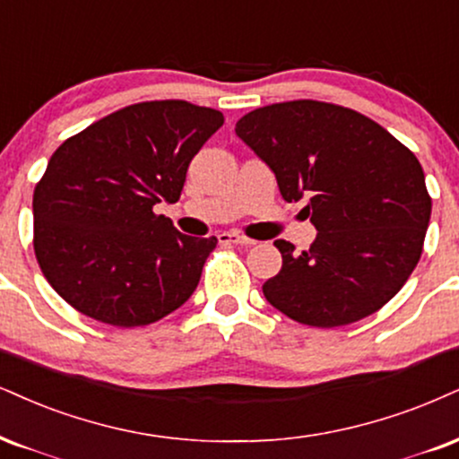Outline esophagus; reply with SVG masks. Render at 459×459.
<instances>
[{
	"mask_svg": "<svg viewBox=\"0 0 459 459\" xmlns=\"http://www.w3.org/2000/svg\"><path fill=\"white\" fill-rule=\"evenodd\" d=\"M217 238H219L221 245H228V242H231V245H240V247H251V245H255V240L247 238V236L238 234V231H221Z\"/></svg>",
	"mask_w": 459,
	"mask_h": 459,
	"instance_id": "obj_1",
	"label": "esophagus"
}]
</instances>
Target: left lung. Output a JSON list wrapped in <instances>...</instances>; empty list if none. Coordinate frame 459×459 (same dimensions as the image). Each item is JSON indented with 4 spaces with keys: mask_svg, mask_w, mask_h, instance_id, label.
<instances>
[{
    "mask_svg": "<svg viewBox=\"0 0 459 459\" xmlns=\"http://www.w3.org/2000/svg\"><path fill=\"white\" fill-rule=\"evenodd\" d=\"M236 135L274 172L285 202L304 195L316 238L274 245L281 273L264 296L290 319L338 327L377 313L421 257L432 212L421 163L359 112L315 100L248 112Z\"/></svg>",
    "mask_w": 459,
    "mask_h": 459,
    "instance_id": "obj_1",
    "label": "left lung"
}]
</instances>
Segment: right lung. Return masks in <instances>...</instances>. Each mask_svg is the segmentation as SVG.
Segmentation results:
<instances>
[{
	"label": "right lung",
	"instance_id": "right-lung-1",
	"mask_svg": "<svg viewBox=\"0 0 459 459\" xmlns=\"http://www.w3.org/2000/svg\"><path fill=\"white\" fill-rule=\"evenodd\" d=\"M223 121L183 100L143 101L53 152L33 191V248L70 307L135 327L191 298L217 238L180 234L152 206L178 202L186 168Z\"/></svg>",
	"mask_w": 459,
	"mask_h": 459
}]
</instances>
